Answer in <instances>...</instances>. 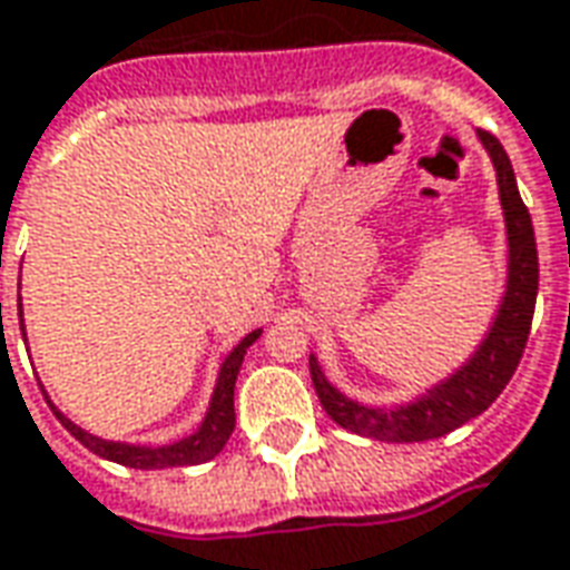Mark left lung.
<instances>
[{
    "mask_svg": "<svg viewBox=\"0 0 570 570\" xmlns=\"http://www.w3.org/2000/svg\"><path fill=\"white\" fill-rule=\"evenodd\" d=\"M481 145L491 154L493 169H497V185H500V206L507 218L509 240V265H507V293L497 308L488 336L481 340L475 354L465 361L463 367L451 373L444 382L425 389L423 395L401 407H367L345 397L326 380L317 357H308L312 364L314 392L324 404L326 416L354 435L376 438V441H429L460 429L469 420L491 407L512 380L519 367L521 352L528 345L531 333V317H534L537 302V240L531 213L521 203L515 173L509 163L503 145L491 132H479Z\"/></svg>",
    "mask_w": 570,
    "mask_h": 570,
    "instance_id": "obj_1",
    "label": "left lung"
}]
</instances>
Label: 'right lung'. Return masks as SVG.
Returning <instances> with one entry per match:
<instances>
[{
  "label": "right lung",
  "mask_w": 570,
  "mask_h": 570,
  "mask_svg": "<svg viewBox=\"0 0 570 570\" xmlns=\"http://www.w3.org/2000/svg\"><path fill=\"white\" fill-rule=\"evenodd\" d=\"M2 308V305H0ZM18 314H21V298H18ZM262 336V330H253L249 336L234 345V352L225 357V364L218 370L216 392H213V401H209V410L203 416L200 429L194 435L181 438V441H173V444H160V448H147V444H126V441H107V438H98L79 429L73 420H67L61 410L51 404L55 416L61 420V425L77 438L79 444H86L91 453L105 456L110 463L129 465V469H173V465H200L206 460H213L225 444H228L230 432H234V382H237V373H240V364H244L246 348Z\"/></svg>",
  "instance_id": "1"
}]
</instances>
